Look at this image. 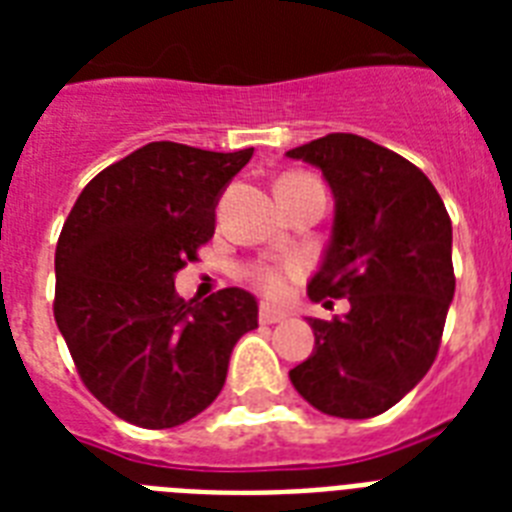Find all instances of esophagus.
Here are the masks:
<instances>
[{
    "instance_id": "34e87169",
    "label": "esophagus",
    "mask_w": 512,
    "mask_h": 512,
    "mask_svg": "<svg viewBox=\"0 0 512 512\" xmlns=\"http://www.w3.org/2000/svg\"><path fill=\"white\" fill-rule=\"evenodd\" d=\"M257 319H260V324H279V321L287 319V313L276 311V308H271V305H260Z\"/></svg>"
}]
</instances>
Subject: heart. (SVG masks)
<instances>
[{"instance_id":"1","label":"heart","mask_w":512,"mask_h":512,"mask_svg":"<svg viewBox=\"0 0 512 512\" xmlns=\"http://www.w3.org/2000/svg\"><path fill=\"white\" fill-rule=\"evenodd\" d=\"M303 177V175H287ZM305 273V265L300 260H287V263H252L244 268V276L252 287H257L271 300H284L289 295L292 281H297Z\"/></svg>"}]
</instances>
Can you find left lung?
<instances>
[{
    "instance_id": "obj_1",
    "label": "left lung",
    "mask_w": 512,
    "mask_h": 512,
    "mask_svg": "<svg viewBox=\"0 0 512 512\" xmlns=\"http://www.w3.org/2000/svg\"><path fill=\"white\" fill-rule=\"evenodd\" d=\"M316 164L335 193V228L313 303L348 313L308 319L316 350L289 372L319 412L366 420L388 412L436 361L454 297L452 220L425 172L396 151L332 132L287 151Z\"/></svg>"
}]
</instances>
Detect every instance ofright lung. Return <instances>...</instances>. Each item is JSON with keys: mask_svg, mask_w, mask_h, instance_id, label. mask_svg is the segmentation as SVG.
<instances>
[{"mask_svg": "<svg viewBox=\"0 0 512 512\" xmlns=\"http://www.w3.org/2000/svg\"><path fill=\"white\" fill-rule=\"evenodd\" d=\"M252 154L148 143L92 177L68 212L52 313L84 388L124 422L193 420L223 390L233 345L257 327L244 289L204 303L175 292V273L199 260L217 199Z\"/></svg>", "mask_w": 512, "mask_h": 512, "instance_id": "obj_1", "label": "right lung"}]
</instances>
